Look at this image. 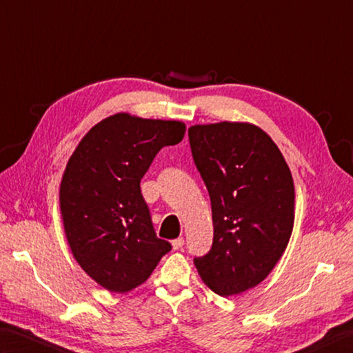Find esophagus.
Here are the masks:
<instances>
[{
	"label": "esophagus",
	"mask_w": 353,
	"mask_h": 353,
	"mask_svg": "<svg viewBox=\"0 0 353 353\" xmlns=\"http://www.w3.org/2000/svg\"><path fill=\"white\" fill-rule=\"evenodd\" d=\"M183 239L182 237H179V239H176V240H172L171 241V245H172V250L174 251H177V250H181V248L183 246Z\"/></svg>",
	"instance_id": "esophagus-1"
}]
</instances>
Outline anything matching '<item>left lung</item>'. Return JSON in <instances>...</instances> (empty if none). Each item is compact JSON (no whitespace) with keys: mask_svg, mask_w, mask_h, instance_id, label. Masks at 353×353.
Returning a JSON list of instances; mask_svg holds the SVG:
<instances>
[{"mask_svg":"<svg viewBox=\"0 0 353 353\" xmlns=\"http://www.w3.org/2000/svg\"><path fill=\"white\" fill-rule=\"evenodd\" d=\"M188 136L214 225L211 250L194 265L211 291L237 295L263 281L289 243L295 205L291 170L271 137L252 123L192 125Z\"/></svg>","mask_w":353,"mask_h":353,"instance_id":"left-lung-1","label":"left lung"}]
</instances>
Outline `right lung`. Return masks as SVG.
I'll list each match as a JSON object with an SVG mask.
<instances>
[{
  "label": "right lung",
  "mask_w": 353,
  "mask_h": 353,
  "mask_svg": "<svg viewBox=\"0 0 353 353\" xmlns=\"http://www.w3.org/2000/svg\"><path fill=\"white\" fill-rule=\"evenodd\" d=\"M185 123L117 113L82 137L61 181L59 208L73 257L98 285L128 292L165 254L141 179L163 147L183 139Z\"/></svg>",
  "instance_id": "add662e5"
}]
</instances>
